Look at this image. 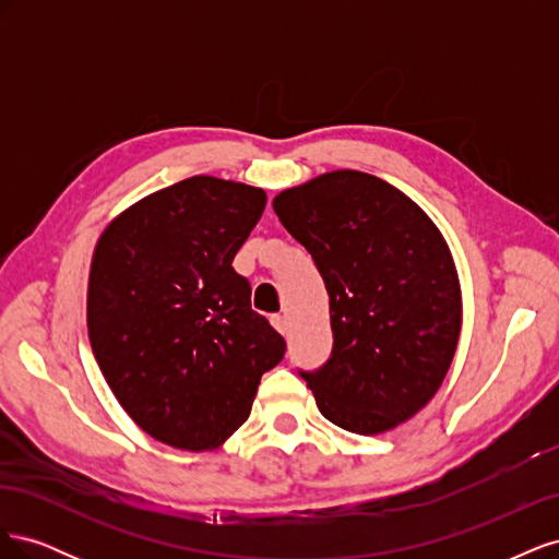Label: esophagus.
Instances as JSON below:
<instances>
[{"instance_id":"esophagus-1","label":"esophagus","mask_w":559,"mask_h":559,"mask_svg":"<svg viewBox=\"0 0 559 559\" xmlns=\"http://www.w3.org/2000/svg\"><path fill=\"white\" fill-rule=\"evenodd\" d=\"M270 324H273L280 333H286V317H282V314H273V317H270Z\"/></svg>"}]
</instances>
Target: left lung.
Segmentation results:
<instances>
[{"mask_svg": "<svg viewBox=\"0 0 559 559\" xmlns=\"http://www.w3.org/2000/svg\"><path fill=\"white\" fill-rule=\"evenodd\" d=\"M331 300L333 352L302 373L317 408L352 433L392 431L433 399L462 331V289L443 233L373 175L335 170L273 198Z\"/></svg>", "mask_w": 559, "mask_h": 559, "instance_id": "8db88e82", "label": "left lung"}]
</instances>
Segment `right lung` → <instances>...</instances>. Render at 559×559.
<instances>
[{
    "instance_id": "obj_1",
    "label": "right lung",
    "mask_w": 559,
    "mask_h": 559,
    "mask_svg": "<svg viewBox=\"0 0 559 559\" xmlns=\"http://www.w3.org/2000/svg\"><path fill=\"white\" fill-rule=\"evenodd\" d=\"M263 207V189L198 175L138 200L97 238L91 347L121 408L165 445L226 443L284 357V337L233 270Z\"/></svg>"
}]
</instances>
